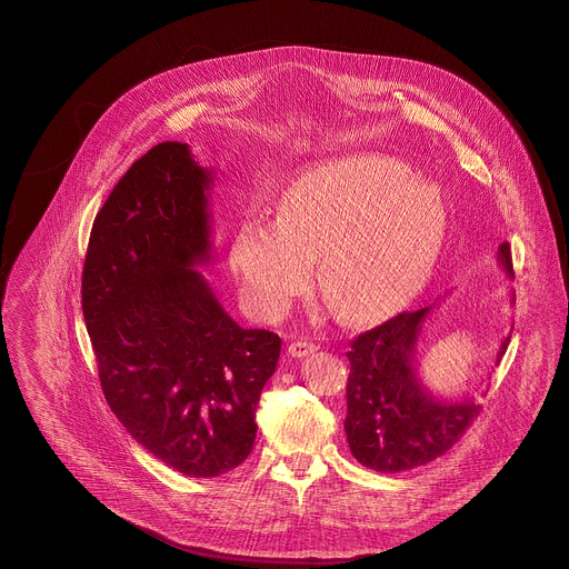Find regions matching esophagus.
I'll return each instance as SVG.
<instances>
[{"label": "esophagus", "mask_w": 569, "mask_h": 569, "mask_svg": "<svg viewBox=\"0 0 569 569\" xmlns=\"http://www.w3.org/2000/svg\"><path fill=\"white\" fill-rule=\"evenodd\" d=\"M319 347L317 345H312V342H306V340H297V342H290V347H288V353L292 356V358H306V356H310V353H315Z\"/></svg>", "instance_id": "esophagus-1"}]
</instances>
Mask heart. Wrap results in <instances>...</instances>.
Returning <instances> with one entry per match:
<instances>
[{"mask_svg":"<svg viewBox=\"0 0 569 569\" xmlns=\"http://www.w3.org/2000/svg\"><path fill=\"white\" fill-rule=\"evenodd\" d=\"M448 231L441 191L400 161L376 154L323 161L297 176L279 216L250 213L229 263L242 301L266 321L319 288L349 323L382 319L428 283Z\"/></svg>","mask_w":569,"mask_h":569,"instance_id":"heart-1","label":"heart"}]
</instances>
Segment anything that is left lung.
Returning a JSON list of instances; mask_svg holds the SVG:
<instances>
[{"instance_id":"1","label":"left lung","mask_w":569,"mask_h":569,"mask_svg":"<svg viewBox=\"0 0 569 569\" xmlns=\"http://www.w3.org/2000/svg\"><path fill=\"white\" fill-rule=\"evenodd\" d=\"M498 261L513 279L509 242L500 246ZM430 310L426 306L387 319L360 333L347 353L345 432L351 455L371 470L402 472L441 457L479 415L472 398L441 400L417 373V345ZM509 342L511 336L502 340L496 362Z\"/></svg>"}]
</instances>
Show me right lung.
I'll return each instance as SVG.
<instances>
[{"label": "right lung", "instance_id": "obj_1", "mask_svg": "<svg viewBox=\"0 0 569 569\" xmlns=\"http://www.w3.org/2000/svg\"><path fill=\"white\" fill-rule=\"evenodd\" d=\"M213 171L180 141L152 146L92 224L83 317L110 410L189 477L248 459L281 338L242 329L196 270L211 261Z\"/></svg>", "mask_w": 569, "mask_h": 569}]
</instances>
